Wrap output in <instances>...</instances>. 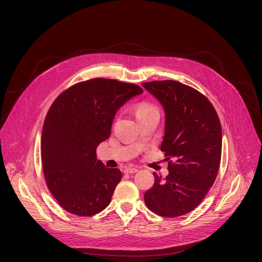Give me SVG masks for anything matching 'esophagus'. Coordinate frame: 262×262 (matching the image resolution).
I'll use <instances>...</instances> for the list:
<instances>
[{"label":"esophagus","instance_id":"obj_1","mask_svg":"<svg viewBox=\"0 0 262 262\" xmlns=\"http://www.w3.org/2000/svg\"><path fill=\"white\" fill-rule=\"evenodd\" d=\"M136 172H138V169H137V168H132V167H127V168H125V169H124V173H126V174H130V173H136Z\"/></svg>","mask_w":262,"mask_h":262}]
</instances>
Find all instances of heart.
Returning <instances> with one entry per match:
<instances>
[{
	"instance_id": "1",
	"label": "heart",
	"mask_w": 262,
	"mask_h": 262,
	"mask_svg": "<svg viewBox=\"0 0 262 262\" xmlns=\"http://www.w3.org/2000/svg\"><path fill=\"white\" fill-rule=\"evenodd\" d=\"M135 113H136L137 118H138V117L144 116V115L149 114V113H158V110L152 104H149V103H141V104H139L138 106L136 107V112Z\"/></svg>"
}]
</instances>
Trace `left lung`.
Masks as SVG:
<instances>
[{
    "label": "left lung",
    "instance_id": "1",
    "mask_svg": "<svg viewBox=\"0 0 262 262\" xmlns=\"http://www.w3.org/2000/svg\"><path fill=\"white\" fill-rule=\"evenodd\" d=\"M142 86L160 102L166 114L160 149L170 160L166 178L153 173L144 193L149 210L175 217L196 208L213 185L221 161L222 128L215 109L198 90L175 80Z\"/></svg>",
    "mask_w": 262,
    "mask_h": 262
}]
</instances>
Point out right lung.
I'll return each mask as SVG.
<instances>
[{
  "mask_svg": "<svg viewBox=\"0 0 262 262\" xmlns=\"http://www.w3.org/2000/svg\"><path fill=\"white\" fill-rule=\"evenodd\" d=\"M143 90L116 79L77 82L54 101L41 135L47 185L61 207L91 216L109 205L122 174L96 159V147L110 136L121 106Z\"/></svg>",
  "mask_w": 262,
  "mask_h": 262,
  "instance_id": "add662e5",
  "label": "right lung"
}]
</instances>
